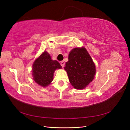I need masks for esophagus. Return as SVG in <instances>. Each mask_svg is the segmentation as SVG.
Returning <instances> with one entry per match:
<instances>
[{
    "label": "esophagus",
    "instance_id": "34e87169",
    "mask_svg": "<svg viewBox=\"0 0 130 130\" xmlns=\"http://www.w3.org/2000/svg\"><path fill=\"white\" fill-rule=\"evenodd\" d=\"M60 64H61V67L62 68H63L65 66V62L63 61H61L60 62Z\"/></svg>",
    "mask_w": 130,
    "mask_h": 130
}]
</instances>
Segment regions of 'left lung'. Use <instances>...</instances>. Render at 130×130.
Returning a JSON list of instances; mask_svg holds the SVG:
<instances>
[{"mask_svg":"<svg viewBox=\"0 0 130 130\" xmlns=\"http://www.w3.org/2000/svg\"><path fill=\"white\" fill-rule=\"evenodd\" d=\"M66 62L65 70L69 80L76 89H82L92 82L95 74V67L84 47L73 49Z\"/></svg>","mask_w":130,"mask_h":130,"instance_id":"1","label":"left lung"}]
</instances>
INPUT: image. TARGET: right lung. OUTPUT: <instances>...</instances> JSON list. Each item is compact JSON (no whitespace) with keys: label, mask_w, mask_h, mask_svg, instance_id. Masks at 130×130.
<instances>
[{"label":"right lung","mask_w":130,"mask_h":130,"mask_svg":"<svg viewBox=\"0 0 130 130\" xmlns=\"http://www.w3.org/2000/svg\"><path fill=\"white\" fill-rule=\"evenodd\" d=\"M61 66L56 60H52L50 55L45 51L35 61L32 72L34 80L42 87H46L53 80L54 73Z\"/></svg>","instance_id":"1"}]
</instances>
